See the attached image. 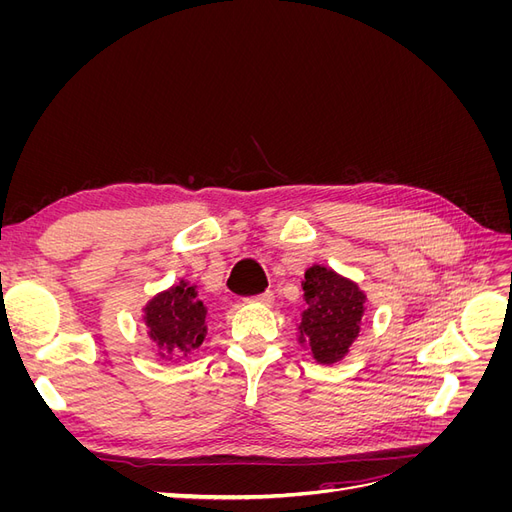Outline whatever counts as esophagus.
<instances>
[{
	"label": "esophagus",
	"mask_w": 512,
	"mask_h": 512,
	"mask_svg": "<svg viewBox=\"0 0 512 512\" xmlns=\"http://www.w3.org/2000/svg\"><path fill=\"white\" fill-rule=\"evenodd\" d=\"M250 301H254V303H262V305H271V303H273V292H271V290H267V292L258 294V297H252Z\"/></svg>",
	"instance_id": "34e87169"
}]
</instances>
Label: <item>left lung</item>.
I'll return each instance as SVG.
<instances>
[{"mask_svg": "<svg viewBox=\"0 0 512 512\" xmlns=\"http://www.w3.org/2000/svg\"><path fill=\"white\" fill-rule=\"evenodd\" d=\"M303 299L307 309L299 324L301 342L309 346L318 363L342 361L361 331L363 290L333 269L314 265L305 271Z\"/></svg>", "mask_w": 512, "mask_h": 512, "instance_id": "1", "label": "left lung"}]
</instances>
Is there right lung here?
<instances>
[{
	"label": "right lung",
	"instance_id": "add662e5",
	"mask_svg": "<svg viewBox=\"0 0 512 512\" xmlns=\"http://www.w3.org/2000/svg\"><path fill=\"white\" fill-rule=\"evenodd\" d=\"M205 318L207 307L188 282L156 294L145 305L143 316L162 359H181L203 346L207 335Z\"/></svg>",
	"mask_w": 512,
	"mask_h": 512
}]
</instances>
